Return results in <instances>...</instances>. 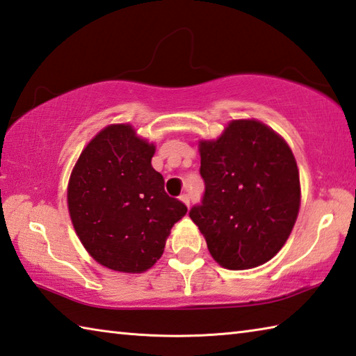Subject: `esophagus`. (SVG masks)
Instances as JSON below:
<instances>
[{
  "mask_svg": "<svg viewBox=\"0 0 356 356\" xmlns=\"http://www.w3.org/2000/svg\"><path fill=\"white\" fill-rule=\"evenodd\" d=\"M180 200H182V202H184L185 205H190V196H188V193H184V195H180Z\"/></svg>",
  "mask_w": 356,
  "mask_h": 356,
  "instance_id": "34e87169",
  "label": "esophagus"
}]
</instances>
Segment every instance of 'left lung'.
I'll return each mask as SVG.
<instances>
[{"label":"left lung","mask_w":356,"mask_h":356,"mask_svg":"<svg viewBox=\"0 0 356 356\" xmlns=\"http://www.w3.org/2000/svg\"><path fill=\"white\" fill-rule=\"evenodd\" d=\"M199 152L205 191L190 218L211 257L232 270L266 263L286 243L299 215L293 151L263 122L235 120L218 140L200 141Z\"/></svg>","instance_id":"8db88e82"}]
</instances>
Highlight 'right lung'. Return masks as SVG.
I'll use <instances>...</instances> for the list:
<instances>
[{
	"instance_id": "add662e5",
	"label": "right lung",
	"mask_w": 356,
	"mask_h": 356,
	"mask_svg": "<svg viewBox=\"0 0 356 356\" xmlns=\"http://www.w3.org/2000/svg\"><path fill=\"white\" fill-rule=\"evenodd\" d=\"M156 146L129 124L96 135L77 159L68 184L71 222L87 252L118 273H143L163 254L186 205L165 191L151 160Z\"/></svg>"
}]
</instances>
